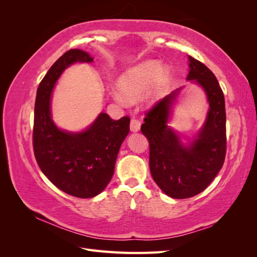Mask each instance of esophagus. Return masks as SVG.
<instances>
[{
	"mask_svg": "<svg viewBox=\"0 0 257 257\" xmlns=\"http://www.w3.org/2000/svg\"><path fill=\"white\" fill-rule=\"evenodd\" d=\"M131 131L133 133H137V132L141 131V122L136 119H133L131 121Z\"/></svg>",
	"mask_w": 257,
	"mask_h": 257,
	"instance_id": "esophagus-1",
	"label": "esophagus"
}]
</instances>
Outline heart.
Segmentation results:
<instances>
[{"instance_id":"b5f03b06","label":"heart","mask_w":257,"mask_h":257,"mask_svg":"<svg viewBox=\"0 0 257 257\" xmlns=\"http://www.w3.org/2000/svg\"><path fill=\"white\" fill-rule=\"evenodd\" d=\"M172 73L160 60H146L124 71L118 79L119 92L113 98L119 103L134 102L144 93V103L153 106L164 98L172 84Z\"/></svg>"}]
</instances>
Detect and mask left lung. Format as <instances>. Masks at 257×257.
I'll list each match as a JSON object with an SVG mask.
<instances>
[{
  "label": "left lung",
  "instance_id": "obj_1",
  "mask_svg": "<svg viewBox=\"0 0 257 257\" xmlns=\"http://www.w3.org/2000/svg\"><path fill=\"white\" fill-rule=\"evenodd\" d=\"M188 59L186 80L204 90L209 105L203 125L192 137L180 135L169 125L184 87L155 105L142 125V133L150 145L149 165L153 180L167 196L177 199L203 192L221 170L226 152V113L222 89L205 64L191 56Z\"/></svg>",
  "mask_w": 257,
  "mask_h": 257
}]
</instances>
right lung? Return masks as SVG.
I'll use <instances>...</instances> for the list:
<instances>
[{
    "label": "right lung",
    "instance_id": "obj_1",
    "mask_svg": "<svg viewBox=\"0 0 257 257\" xmlns=\"http://www.w3.org/2000/svg\"><path fill=\"white\" fill-rule=\"evenodd\" d=\"M93 57L71 49L60 57L38 85L34 109L33 148L43 174L58 189L78 198H92L110 182L120 147L130 132V118L115 121L100 112L78 132L60 128L52 119L51 96L67 67L90 63Z\"/></svg>",
    "mask_w": 257,
    "mask_h": 257
}]
</instances>
